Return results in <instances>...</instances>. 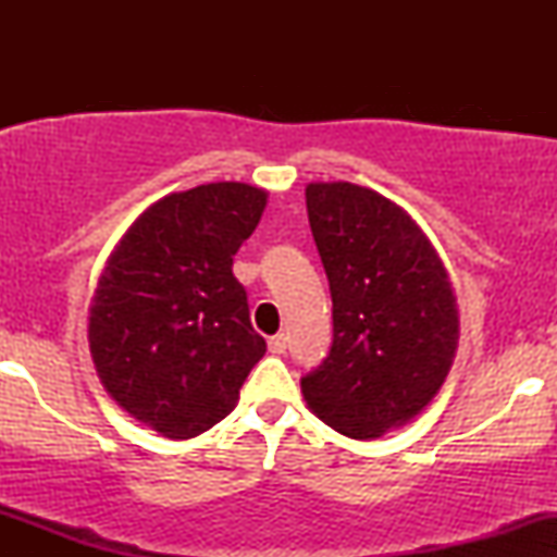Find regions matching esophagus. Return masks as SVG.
Listing matches in <instances>:
<instances>
[{
    "instance_id": "34e87169",
    "label": "esophagus",
    "mask_w": 557,
    "mask_h": 557,
    "mask_svg": "<svg viewBox=\"0 0 557 557\" xmlns=\"http://www.w3.org/2000/svg\"><path fill=\"white\" fill-rule=\"evenodd\" d=\"M270 354H274V356H280V354H285V348H287V335L285 332H277V335H272L270 337Z\"/></svg>"
}]
</instances>
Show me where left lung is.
Instances as JSON below:
<instances>
[{
    "instance_id": "8db88e82",
    "label": "left lung",
    "mask_w": 557,
    "mask_h": 557,
    "mask_svg": "<svg viewBox=\"0 0 557 557\" xmlns=\"http://www.w3.org/2000/svg\"><path fill=\"white\" fill-rule=\"evenodd\" d=\"M306 209L332 296V348L300 389L324 424L372 440L443 387L458 306L443 259L398 203L354 183H309Z\"/></svg>"
}]
</instances>
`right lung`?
<instances>
[{"label": "right lung", "instance_id": "obj_1", "mask_svg": "<svg viewBox=\"0 0 557 557\" xmlns=\"http://www.w3.org/2000/svg\"><path fill=\"white\" fill-rule=\"evenodd\" d=\"M264 207L248 183L196 185L151 203L107 259L88 314L96 374L162 437L212 430L264 356L233 274Z\"/></svg>", "mask_w": 557, "mask_h": 557}]
</instances>
